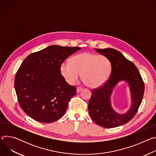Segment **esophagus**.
Returning <instances> with one entry per match:
<instances>
[{"mask_svg": "<svg viewBox=\"0 0 156 156\" xmlns=\"http://www.w3.org/2000/svg\"><path fill=\"white\" fill-rule=\"evenodd\" d=\"M83 90V87H77V89H76V91H77V93H80L81 91H82Z\"/></svg>", "mask_w": 156, "mask_h": 156, "instance_id": "1", "label": "esophagus"}]
</instances>
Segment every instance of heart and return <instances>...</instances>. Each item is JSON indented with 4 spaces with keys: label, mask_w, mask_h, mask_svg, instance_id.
I'll return each instance as SVG.
<instances>
[{
    "label": "heart",
    "mask_w": 156,
    "mask_h": 156,
    "mask_svg": "<svg viewBox=\"0 0 156 156\" xmlns=\"http://www.w3.org/2000/svg\"><path fill=\"white\" fill-rule=\"evenodd\" d=\"M112 63L106 56L91 52H83L71 58L70 62L62 63L60 72L69 84H74L81 74V79L88 87L96 88L104 84L108 80Z\"/></svg>",
    "instance_id": "obj_1"
}]
</instances>
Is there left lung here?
Segmentation results:
<instances>
[{"label": "left lung", "instance_id": "left-lung-1", "mask_svg": "<svg viewBox=\"0 0 156 156\" xmlns=\"http://www.w3.org/2000/svg\"><path fill=\"white\" fill-rule=\"evenodd\" d=\"M96 51L110 59L112 70L106 83L93 90L88 104L89 113L92 120L99 126L108 128L117 127L128 123L135 115L143 100L144 84L135 64L120 52L112 48L96 49ZM121 80L129 83L132 98L130 109L122 115L116 113L110 102L113 88Z\"/></svg>", "mask_w": 156, "mask_h": 156}]
</instances>
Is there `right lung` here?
<instances>
[{"instance_id":"add662e5","label":"right lung","mask_w":156,"mask_h":156,"mask_svg":"<svg viewBox=\"0 0 156 156\" xmlns=\"http://www.w3.org/2000/svg\"><path fill=\"white\" fill-rule=\"evenodd\" d=\"M80 49L50 46L30 54L22 62L15 78V89L20 107L29 117L48 123L64 115L76 87L66 82L60 67Z\"/></svg>"}]
</instances>
